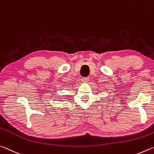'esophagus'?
<instances>
[{
    "instance_id": "34e87169",
    "label": "esophagus",
    "mask_w": 154,
    "mask_h": 154,
    "mask_svg": "<svg viewBox=\"0 0 154 154\" xmlns=\"http://www.w3.org/2000/svg\"><path fill=\"white\" fill-rule=\"evenodd\" d=\"M88 80H89V79H88V77L82 78V82H88Z\"/></svg>"
}]
</instances>
